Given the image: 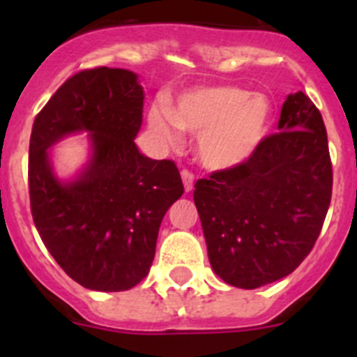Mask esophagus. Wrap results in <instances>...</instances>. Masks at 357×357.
Wrapping results in <instances>:
<instances>
[{"instance_id": "1", "label": "esophagus", "mask_w": 357, "mask_h": 357, "mask_svg": "<svg viewBox=\"0 0 357 357\" xmlns=\"http://www.w3.org/2000/svg\"><path fill=\"white\" fill-rule=\"evenodd\" d=\"M181 178H183V183H185V190H186V192H192V190H193V179H195L193 172L188 171V169H183V171H181Z\"/></svg>"}]
</instances>
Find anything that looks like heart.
<instances>
[{
    "label": "heart",
    "instance_id": "obj_1",
    "mask_svg": "<svg viewBox=\"0 0 357 357\" xmlns=\"http://www.w3.org/2000/svg\"><path fill=\"white\" fill-rule=\"evenodd\" d=\"M271 102L238 86H208L183 93L176 110L155 103L149 126L164 143L179 142L181 129L199 136V157L211 169H231L257 152L271 128Z\"/></svg>",
    "mask_w": 357,
    "mask_h": 357
}]
</instances>
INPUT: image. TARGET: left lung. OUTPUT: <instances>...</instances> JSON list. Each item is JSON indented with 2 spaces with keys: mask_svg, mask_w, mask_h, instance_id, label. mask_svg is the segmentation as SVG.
Returning a JSON list of instances; mask_svg holds the SVG:
<instances>
[{
  "mask_svg": "<svg viewBox=\"0 0 357 357\" xmlns=\"http://www.w3.org/2000/svg\"><path fill=\"white\" fill-rule=\"evenodd\" d=\"M332 185L325 122L298 91L283 103L278 132L247 162L195 183L215 275L252 290L295 271L321 233Z\"/></svg>",
  "mask_w": 357,
  "mask_h": 357,
  "instance_id": "8db88e82",
  "label": "left lung"
}]
</instances>
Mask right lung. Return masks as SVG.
Wrapping results in <instances>:
<instances>
[{
    "mask_svg": "<svg viewBox=\"0 0 357 357\" xmlns=\"http://www.w3.org/2000/svg\"><path fill=\"white\" fill-rule=\"evenodd\" d=\"M143 100L131 70L86 68L56 89L32 124V219L53 259L84 289L138 285L152 266L162 218L185 192L174 162L136 149ZM79 130L90 132L92 160L75 182L62 183L45 150Z\"/></svg>",
    "mask_w": 357,
    "mask_h": 357,
    "instance_id": "add662e5",
    "label": "right lung"
}]
</instances>
